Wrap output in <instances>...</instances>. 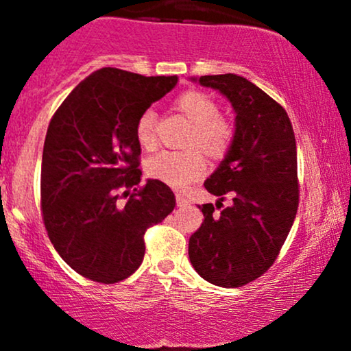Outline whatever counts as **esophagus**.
I'll return each instance as SVG.
<instances>
[{"label": "esophagus", "mask_w": 351, "mask_h": 351, "mask_svg": "<svg viewBox=\"0 0 351 351\" xmlns=\"http://www.w3.org/2000/svg\"><path fill=\"white\" fill-rule=\"evenodd\" d=\"M176 204H178L180 208L188 206V204H189L188 196H186V195H181V193H178V195H176Z\"/></svg>", "instance_id": "obj_1"}]
</instances>
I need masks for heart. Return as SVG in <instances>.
<instances>
[{"mask_svg":"<svg viewBox=\"0 0 351 351\" xmlns=\"http://www.w3.org/2000/svg\"><path fill=\"white\" fill-rule=\"evenodd\" d=\"M180 110L195 123L189 145H201L209 155L221 156L228 152L234 136V128L219 117V107L211 95L199 90H188L178 100ZM156 114L148 108L136 120V140L143 148H155ZM206 171V158L198 147L186 150H162L147 160V173L152 178L173 188H186Z\"/></svg>","mask_w":351,"mask_h":351,"instance_id":"heart-1","label":"heart"}]
</instances>
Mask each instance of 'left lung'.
Returning <instances> with one entry per match:
<instances>
[{"label":"left lung","instance_id":"8db88e82","mask_svg":"<svg viewBox=\"0 0 351 351\" xmlns=\"http://www.w3.org/2000/svg\"><path fill=\"white\" fill-rule=\"evenodd\" d=\"M191 80L223 94L236 119L226 156L204 181L219 198L217 208L224 195L232 203L219 215L211 203L199 206L204 221L189 237L188 256L204 280L241 287L271 267L295 219V135L287 112L247 79L221 74Z\"/></svg>","mask_w":351,"mask_h":351}]
</instances>
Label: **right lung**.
<instances>
[{"label": "right lung", "mask_w": 351, "mask_h": 351, "mask_svg": "<svg viewBox=\"0 0 351 351\" xmlns=\"http://www.w3.org/2000/svg\"><path fill=\"white\" fill-rule=\"evenodd\" d=\"M178 82L102 67L60 104L46 134L41 206L47 236L75 272L100 284L132 276L145 256V231L175 208L158 180L138 186L136 120ZM134 188V193L128 189ZM131 195L127 204L119 191Z\"/></svg>", "instance_id": "1"}]
</instances>
